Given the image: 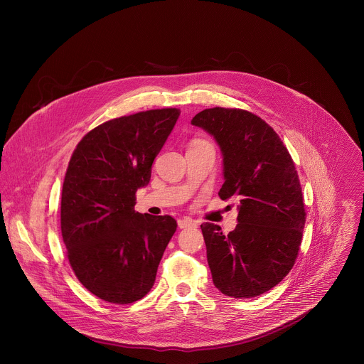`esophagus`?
Segmentation results:
<instances>
[{
  "label": "esophagus",
  "instance_id": "obj_1",
  "mask_svg": "<svg viewBox=\"0 0 364 364\" xmlns=\"http://www.w3.org/2000/svg\"><path fill=\"white\" fill-rule=\"evenodd\" d=\"M178 225H179V228H191V227H196L198 224L192 218L185 217V218L178 220Z\"/></svg>",
  "mask_w": 364,
  "mask_h": 364
}]
</instances>
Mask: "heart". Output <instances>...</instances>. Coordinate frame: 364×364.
Wrapping results in <instances>:
<instances>
[{"mask_svg": "<svg viewBox=\"0 0 364 364\" xmlns=\"http://www.w3.org/2000/svg\"><path fill=\"white\" fill-rule=\"evenodd\" d=\"M202 146H211L206 140H202V139H193L189 144V149H193V147H202Z\"/></svg>", "mask_w": 364, "mask_h": 364, "instance_id": "obj_1", "label": "heart"}]
</instances>
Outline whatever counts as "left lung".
Listing matches in <instances>:
<instances>
[{
	"label": "left lung",
	"instance_id": "1",
	"mask_svg": "<svg viewBox=\"0 0 364 364\" xmlns=\"http://www.w3.org/2000/svg\"><path fill=\"white\" fill-rule=\"evenodd\" d=\"M192 124L214 136L223 151L218 196L240 202L234 231L200 225L213 283L234 299L257 297L280 283L299 257L307 213L296 165L277 133L252 112L215 106Z\"/></svg>",
	"mask_w": 364,
	"mask_h": 364
}]
</instances>
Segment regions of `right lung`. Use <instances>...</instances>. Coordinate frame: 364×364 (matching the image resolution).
I'll use <instances>...</instances> for the list:
<instances>
[{"instance_id":"1","label":"right lung","mask_w":364,"mask_h":364,"mask_svg":"<svg viewBox=\"0 0 364 364\" xmlns=\"http://www.w3.org/2000/svg\"><path fill=\"white\" fill-rule=\"evenodd\" d=\"M179 114L164 107L107 120L70 158L60 211L67 258L80 283L107 303L130 304L151 290L176 231L173 217L140 214L134 206Z\"/></svg>"}]
</instances>
